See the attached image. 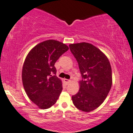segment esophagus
<instances>
[{
  "instance_id": "obj_1",
  "label": "esophagus",
  "mask_w": 133,
  "mask_h": 133,
  "mask_svg": "<svg viewBox=\"0 0 133 133\" xmlns=\"http://www.w3.org/2000/svg\"><path fill=\"white\" fill-rule=\"evenodd\" d=\"M64 81H65V83L68 84L69 83H70V82H71V81L69 80V79H64Z\"/></svg>"
}]
</instances>
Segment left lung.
I'll use <instances>...</instances> for the list:
<instances>
[{"instance_id": "8db88e82", "label": "left lung", "mask_w": 133, "mask_h": 133, "mask_svg": "<svg viewBox=\"0 0 133 133\" xmlns=\"http://www.w3.org/2000/svg\"><path fill=\"white\" fill-rule=\"evenodd\" d=\"M69 46L82 77L78 92L72 96V101L78 109L89 112L102 104L111 90V64L106 55L92 44L83 42Z\"/></svg>"}]
</instances>
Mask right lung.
I'll return each instance as SVG.
<instances>
[{
    "mask_svg": "<svg viewBox=\"0 0 133 133\" xmlns=\"http://www.w3.org/2000/svg\"><path fill=\"white\" fill-rule=\"evenodd\" d=\"M69 49L63 43L49 39L38 44L25 58L22 80L26 94L39 108L53 106L62 90V82L56 76L54 64Z\"/></svg>",
    "mask_w": 133,
    "mask_h": 133,
    "instance_id": "obj_1",
    "label": "right lung"
}]
</instances>
